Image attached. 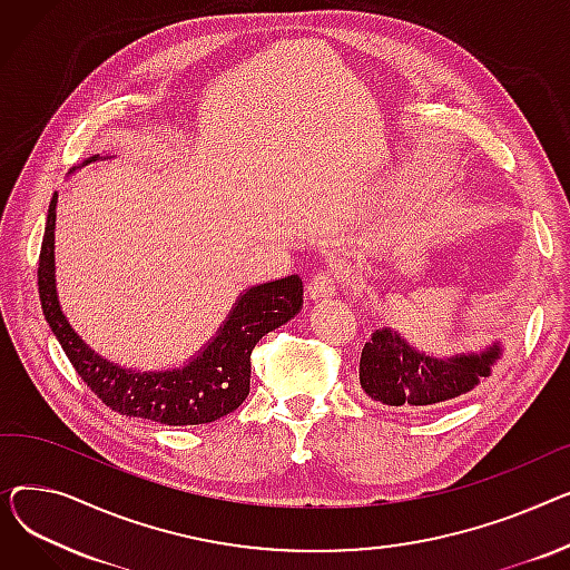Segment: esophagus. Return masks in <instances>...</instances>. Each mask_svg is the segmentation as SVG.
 Wrapping results in <instances>:
<instances>
[{
  "label": "esophagus",
  "mask_w": 570,
  "mask_h": 570,
  "mask_svg": "<svg viewBox=\"0 0 570 570\" xmlns=\"http://www.w3.org/2000/svg\"><path fill=\"white\" fill-rule=\"evenodd\" d=\"M341 283H343V276H341L338 269H333V266H331V269H322V272H317V274L311 278V283H308V296L315 298V301L328 298V296H333V294L338 292Z\"/></svg>",
  "instance_id": "1"
}]
</instances>
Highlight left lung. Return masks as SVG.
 Here are the masks:
<instances>
[{"mask_svg": "<svg viewBox=\"0 0 570 570\" xmlns=\"http://www.w3.org/2000/svg\"><path fill=\"white\" fill-rule=\"evenodd\" d=\"M501 356L492 343L481 352L438 358L423 354L391 328H377L363 345L358 363L361 389L382 405L405 414H430L476 391Z\"/></svg>", "mask_w": 570, "mask_h": 570, "instance_id": "left-lung-1", "label": "left lung"}]
</instances>
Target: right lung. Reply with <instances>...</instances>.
I'll use <instances>...</instances> for the list:
<instances>
[{
  "label": "right lung",
  "mask_w": 570,
  "mask_h": 570,
  "mask_svg": "<svg viewBox=\"0 0 570 570\" xmlns=\"http://www.w3.org/2000/svg\"><path fill=\"white\" fill-rule=\"evenodd\" d=\"M91 156L85 163L98 160ZM82 163V165H85ZM50 199L48 223L39 255V294L43 315L76 373L96 397L121 416H138L163 425H203L237 410L250 391V354L266 333L289 322L304 306V283L287 276L246 289L216 338L188 365L175 371L140 373L98 356L63 317L55 289V214Z\"/></svg>",
  "instance_id": "obj_1"
}]
</instances>
